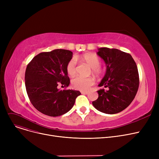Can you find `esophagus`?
<instances>
[{"mask_svg":"<svg viewBox=\"0 0 159 159\" xmlns=\"http://www.w3.org/2000/svg\"><path fill=\"white\" fill-rule=\"evenodd\" d=\"M81 93L86 95V94H88V91H81Z\"/></svg>","mask_w":159,"mask_h":159,"instance_id":"esophagus-1","label":"esophagus"}]
</instances>
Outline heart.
I'll use <instances>...</instances> for the list:
<instances>
[{
    "label": "heart",
    "instance_id": "heart-1",
    "mask_svg": "<svg viewBox=\"0 0 159 159\" xmlns=\"http://www.w3.org/2000/svg\"><path fill=\"white\" fill-rule=\"evenodd\" d=\"M79 59L86 63L91 68V73L97 77H100L104 73V70L101 64V59L95 54L88 53L83 54L78 57ZM76 61L75 58H71L66 65V71L70 76L73 77L76 73L77 67ZM95 83V80L92 77H77L73 79L71 81V85L73 88L80 91H87Z\"/></svg>",
    "mask_w": 159,
    "mask_h": 159
}]
</instances>
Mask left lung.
Returning <instances> with one entry per match:
<instances>
[{
    "label": "left lung",
    "mask_w": 159,
    "mask_h": 159,
    "mask_svg": "<svg viewBox=\"0 0 159 159\" xmlns=\"http://www.w3.org/2000/svg\"><path fill=\"white\" fill-rule=\"evenodd\" d=\"M97 55L107 66L106 73L98 90V97L92 102L96 109L107 114L124 110L134 99L139 86L137 64L131 55L115 48H101Z\"/></svg>",
    "instance_id": "1"
}]
</instances>
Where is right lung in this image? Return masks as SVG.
Instances as JSON below:
<instances>
[{"label":"right lung","instance_id":"add662e5","mask_svg":"<svg viewBox=\"0 0 159 159\" xmlns=\"http://www.w3.org/2000/svg\"><path fill=\"white\" fill-rule=\"evenodd\" d=\"M70 50L57 49L42 52L28 63L25 72V85L32 105L40 113L58 116L69 111L81 93L72 89L60 90L58 85L67 88L70 80L66 65L71 59Z\"/></svg>","mask_w":159,"mask_h":159}]
</instances>
